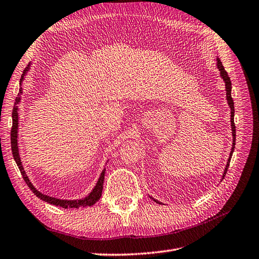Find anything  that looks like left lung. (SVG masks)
<instances>
[{
	"label": "left lung",
	"mask_w": 259,
	"mask_h": 259,
	"mask_svg": "<svg viewBox=\"0 0 259 259\" xmlns=\"http://www.w3.org/2000/svg\"><path fill=\"white\" fill-rule=\"evenodd\" d=\"M217 68L219 70V72H221V76L223 77V80L225 81V85H226V97H227V101H228V105L231 109V115H230V119H231V130H232V148H231V152H230V155H229V159L228 161H227V164H226V167H225V171L223 174V178L222 180L225 178L226 176V173L227 170H228V167H229V164H230V160H231V156H232V153H233V150H234V146H236V125H234V106H233V99L231 97V81H230V77L228 75V73L226 72V70L222 64V61L219 58H217ZM151 198V197H150ZM154 202L159 203V204H162L161 202H159L158 200H154L153 198H151Z\"/></svg>",
	"instance_id": "1"
}]
</instances>
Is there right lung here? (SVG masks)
<instances>
[{
	"instance_id": "add662e5",
	"label": "right lung",
	"mask_w": 259,
	"mask_h": 259,
	"mask_svg": "<svg viewBox=\"0 0 259 259\" xmlns=\"http://www.w3.org/2000/svg\"><path fill=\"white\" fill-rule=\"evenodd\" d=\"M30 69V64L25 68L23 70V73L21 75L20 79V88H19V93L15 99V104H14V108H13V113H12V117H13V126H12V132H11V144H12V152H13V156L15 159V162H16L17 166L20 170V173L25 179L26 184L28 185V187L30 188L32 192L36 195L37 198H40L41 200L50 203V204L56 205V206H61L64 208H79V207H88V206H92L95 204V203L100 199L101 197V192H103V188H104V179H105V173H106V168L103 169L101 174L98 178V182L96 184V186L94 187V189L92 190V192H90L89 195H86L85 198L83 199H79V200H61V199H57V198H53L50 197V195L43 194L42 192H40L38 190H36L34 186L31 184V182L29 180V177L26 174V170L23 169L22 163H21V159L19 155V150H18V104L20 103L21 99V94H22V88H21V83L25 79V75L27 74V72L29 71Z\"/></svg>"
}]
</instances>
